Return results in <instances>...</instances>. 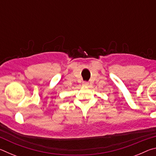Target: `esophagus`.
<instances>
[{
  "instance_id": "34e87169",
  "label": "esophagus",
  "mask_w": 156,
  "mask_h": 156,
  "mask_svg": "<svg viewBox=\"0 0 156 156\" xmlns=\"http://www.w3.org/2000/svg\"><path fill=\"white\" fill-rule=\"evenodd\" d=\"M83 86H88L89 85V83L87 81H84L83 83Z\"/></svg>"
}]
</instances>
